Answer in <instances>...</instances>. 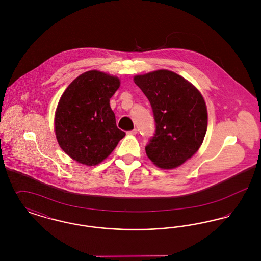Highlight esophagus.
I'll list each match as a JSON object with an SVG mask.
<instances>
[{
  "label": "esophagus",
  "instance_id": "34e87169",
  "mask_svg": "<svg viewBox=\"0 0 261 261\" xmlns=\"http://www.w3.org/2000/svg\"><path fill=\"white\" fill-rule=\"evenodd\" d=\"M137 133H138V130H137L136 128L127 132V134H128V135H136Z\"/></svg>",
  "mask_w": 261,
  "mask_h": 261
}]
</instances>
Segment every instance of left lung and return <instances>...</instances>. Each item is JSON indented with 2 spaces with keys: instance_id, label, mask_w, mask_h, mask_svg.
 Segmentation results:
<instances>
[{
  "instance_id": "1",
  "label": "left lung",
  "mask_w": 261,
  "mask_h": 261,
  "mask_svg": "<svg viewBox=\"0 0 261 261\" xmlns=\"http://www.w3.org/2000/svg\"><path fill=\"white\" fill-rule=\"evenodd\" d=\"M134 82L149 99L155 131L146 153L163 169L175 168L199 149L207 128V111L199 90L169 70L137 75Z\"/></svg>"
}]
</instances>
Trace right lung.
Returning a JSON list of instances; mask_svg holds the SVG:
<instances>
[{"instance_id": "add662e5", "label": "right lung", "mask_w": 261, "mask_h": 261, "mask_svg": "<svg viewBox=\"0 0 261 261\" xmlns=\"http://www.w3.org/2000/svg\"><path fill=\"white\" fill-rule=\"evenodd\" d=\"M119 85L117 77L91 70L78 76L62 94L55 116L56 136L76 162L98 164L125 136L110 106Z\"/></svg>"}]
</instances>
